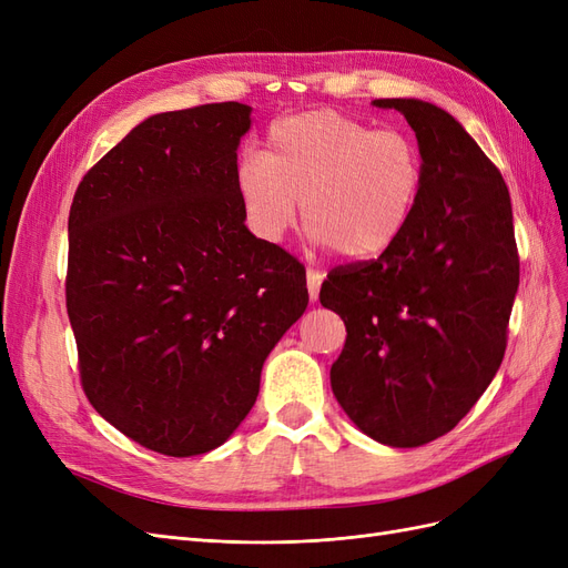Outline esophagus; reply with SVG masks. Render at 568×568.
Returning <instances> with one entry per match:
<instances>
[{
  "instance_id": "esophagus-1",
  "label": "esophagus",
  "mask_w": 568,
  "mask_h": 568,
  "mask_svg": "<svg viewBox=\"0 0 568 568\" xmlns=\"http://www.w3.org/2000/svg\"><path fill=\"white\" fill-rule=\"evenodd\" d=\"M320 284H322V272L307 270V294H311V301L320 298Z\"/></svg>"
}]
</instances>
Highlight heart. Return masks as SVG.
Segmentation results:
<instances>
[{"label": "heart", "instance_id": "b5f03b06", "mask_svg": "<svg viewBox=\"0 0 568 568\" xmlns=\"http://www.w3.org/2000/svg\"><path fill=\"white\" fill-rule=\"evenodd\" d=\"M426 163L405 130H374L332 109L288 115L267 130L263 156L236 168V192L251 230L282 242L303 222L315 242L353 261L398 244L424 192Z\"/></svg>", "mask_w": 568, "mask_h": 568}]
</instances>
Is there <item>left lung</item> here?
<instances>
[{
	"instance_id": "obj_1",
	"label": "left lung",
	"mask_w": 568,
	"mask_h": 568,
	"mask_svg": "<svg viewBox=\"0 0 568 568\" xmlns=\"http://www.w3.org/2000/svg\"><path fill=\"white\" fill-rule=\"evenodd\" d=\"M374 104L415 130L424 192L398 244L334 267L320 303L346 322L341 407L369 438L417 448L453 432L500 369L519 251L509 189L467 130L428 101Z\"/></svg>"
}]
</instances>
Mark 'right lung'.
<instances>
[{
    "label": "right lung",
    "mask_w": 568,
    "mask_h": 568,
    "mask_svg": "<svg viewBox=\"0 0 568 568\" xmlns=\"http://www.w3.org/2000/svg\"><path fill=\"white\" fill-rule=\"evenodd\" d=\"M248 128L236 101L151 115L88 170L68 215L82 390L168 457L234 434L307 305L305 267L244 225L236 149Z\"/></svg>",
    "instance_id": "1"
}]
</instances>
